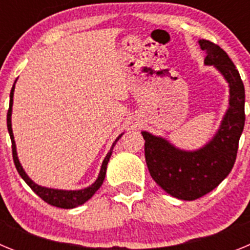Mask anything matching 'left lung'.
I'll return each instance as SVG.
<instances>
[{
    "mask_svg": "<svg viewBox=\"0 0 250 250\" xmlns=\"http://www.w3.org/2000/svg\"><path fill=\"white\" fill-rule=\"evenodd\" d=\"M204 63L213 65L229 83V107L214 138L195 151H185L167 140L143 131L145 160L151 178L167 194L182 200H195L210 193L231 171L244 129L246 92L237 67L220 46L199 40Z\"/></svg>",
    "mask_w": 250,
    "mask_h": 250,
    "instance_id": "8db88e82",
    "label": "left lung"
}]
</instances>
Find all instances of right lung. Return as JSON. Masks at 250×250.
<instances>
[{
  "label": "right lung",
  "instance_id": "obj_1",
  "mask_svg": "<svg viewBox=\"0 0 250 250\" xmlns=\"http://www.w3.org/2000/svg\"><path fill=\"white\" fill-rule=\"evenodd\" d=\"M16 83V81H15ZM13 91H15V83L12 86V90H11L10 94V107H8L7 111V129L8 132H10V138L11 141H12V156H13V163H15V167H16L17 171L21 175V178L26 182V184L37 194V195L46 202L47 204L54 205V207L57 208H63V209H72V208H76L79 205L83 204L87 200L94 195L96 191H98L99 188L103 184L104 179H105L106 175V167H107V163H109V159L112 154V149H114L115 144L118 143L119 139L121 138V134L116 140L114 141L111 149L107 152V155L105 156L103 161V165H101L100 174H99L96 182L92 185H90L89 188H85V189H81V190H59V189H51V188H45V187H40L36 183H34L27 176V174L25 173V170L22 169L21 164H20L19 158H17V151H16V144H15V139H13V132H12V126H11V114H12V104H13Z\"/></svg>",
  "mask_w": 250,
  "mask_h": 250
}]
</instances>
